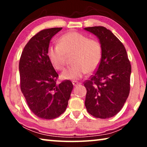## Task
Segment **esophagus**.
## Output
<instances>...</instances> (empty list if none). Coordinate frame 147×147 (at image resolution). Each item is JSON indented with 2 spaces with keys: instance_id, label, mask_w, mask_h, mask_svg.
<instances>
[{
  "instance_id": "34e87169",
  "label": "esophagus",
  "mask_w": 147,
  "mask_h": 147,
  "mask_svg": "<svg viewBox=\"0 0 147 147\" xmlns=\"http://www.w3.org/2000/svg\"><path fill=\"white\" fill-rule=\"evenodd\" d=\"M72 84H73V85L74 86H78V85H80V83H79V82H72Z\"/></svg>"
}]
</instances>
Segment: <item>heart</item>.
<instances>
[{
    "mask_svg": "<svg viewBox=\"0 0 147 147\" xmlns=\"http://www.w3.org/2000/svg\"><path fill=\"white\" fill-rule=\"evenodd\" d=\"M47 55L52 65L57 70H63L68 57L73 55L74 64L61 74L63 80H76L86 73L96 71L101 62L102 47L97 39L76 31L65 33L59 39V45H50Z\"/></svg>",
    "mask_w": 147,
    "mask_h": 147,
    "instance_id": "b5f03b06",
    "label": "heart"
}]
</instances>
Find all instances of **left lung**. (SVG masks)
<instances>
[{"label": "left lung", "mask_w": 147, "mask_h": 147, "mask_svg": "<svg viewBox=\"0 0 147 147\" xmlns=\"http://www.w3.org/2000/svg\"><path fill=\"white\" fill-rule=\"evenodd\" d=\"M84 29L97 36L102 47L99 66L84 82L85 106L94 117L106 119L120 112L129 95L131 65L124 45L110 30L102 26Z\"/></svg>", "instance_id": "1"}]
</instances>
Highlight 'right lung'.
Segmentation results:
<instances>
[{
	"label": "right lung",
	"instance_id": "obj_1",
	"mask_svg": "<svg viewBox=\"0 0 147 147\" xmlns=\"http://www.w3.org/2000/svg\"><path fill=\"white\" fill-rule=\"evenodd\" d=\"M62 27L43 29L31 38L19 60L20 87L32 112L43 119H53L65 111L71 82L57 83L58 75L47 55L50 40Z\"/></svg>",
	"mask_w": 147,
	"mask_h": 147
}]
</instances>
